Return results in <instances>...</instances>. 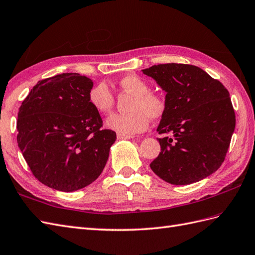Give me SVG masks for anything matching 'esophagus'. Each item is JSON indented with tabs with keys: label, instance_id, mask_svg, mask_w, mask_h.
Listing matches in <instances>:
<instances>
[{
	"label": "esophagus",
	"instance_id": "obj_1",
	"mask_svg": "<svg viewBox=\"0 0 255 255\" xmlns=\"http://www.w3.org/2000/svg\"><path fill=\"white\" fill-rule=\"evenodd\" d=\"M132 138H133L132 135H127V134L117 133V139H119V140H129V139H132Z\"/></svg>",
	"mask_w": 255,
	"mask_h": 255
}]
</instances>
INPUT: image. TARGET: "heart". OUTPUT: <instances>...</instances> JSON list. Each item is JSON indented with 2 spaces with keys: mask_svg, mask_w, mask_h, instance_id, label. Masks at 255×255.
Wrapping results in <instances>:
<instances>
[{
  "mask_svg": "<svg viewBox=\"0 0 255 255\" xmlns=\"http://www.w3.org/2000/svg\"><path fill=\"white\" fill-rule=\"evenodd\" d=\"M120 87L133 95L129 106V113H116L110 115L106 121V126L121 134H134L144 130L148 126L149 119H159L164 114L166 102L159 95L149 93L148 84L135 74L123 76L119 81ZM88 100L90 106L97 112L106 114L113 108L114 96L104 82L96 84L89 90Z\"/></svg>",
  "mask_w": 255,
  "mask_h": 255,
  "instance_id": "heart-1",
  "label": "heart"
}]
</instances>
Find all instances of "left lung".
<instances>
[{
	"label": "left lung",
	"mask_w": 255,
	"mask_h": 255,
	"mask_svg": "<svg viewBox=\"0 0 255 255\" xmlns=\"http://www.w3.org/2000/svg\"><path fill=\"white\" fill-rule=\"evenodd\" d=\"M165 91L157 132L160 153L149 167L174 185L195 183L215 172L230 146L236 119L230 93L191 64L166 63L142 70Z\"/></svg>",
	"instance_id": "left-lung-1"
}]
</instances>
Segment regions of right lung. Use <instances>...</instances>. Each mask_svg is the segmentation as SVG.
I'll use <instances>...</instances> for the list:
<instances>
[{
    "instance_id": "1",
    "label": "right lung",
    "mask_w": 255,
    "mask_h": 255,
    "mask_svg": "<svg viewBox=\"0 0 255 255\" xmlns=\"http://www.w3.org/2000/svg\"><path fill=\"white\" fill-rule=\"evenodd\" d=\"M94 82L62 73L38 82L19 108L17 142L34 177L48 187L75 192L103 171L116 133L100 129L90 106Z\"/></svg>"
}]
</instances>
